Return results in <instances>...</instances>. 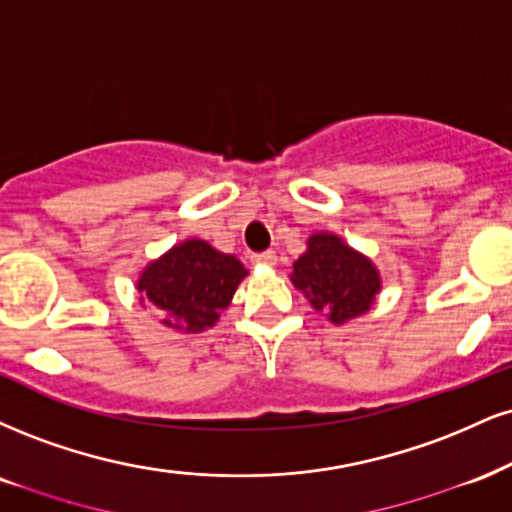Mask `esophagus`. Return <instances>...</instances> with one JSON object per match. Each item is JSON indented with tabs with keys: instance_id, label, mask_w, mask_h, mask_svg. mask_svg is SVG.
Listing matches in <instances>:
<instances>
[{
	"instance_id": "esophagus-1",
	"label": "esophagus",
	"mask_w": 512,
	"mask_h": 512,
	"mask_svg": "<svg viewBox=\"0 0 512 512\" xmlns=\"http://www.w3.org/2000/svg\"><path fill=\"white\" fill-rule=\"evenodd\" d=\"M250 260L255 262L257 267H274V264H276V252H272V250L257 252V255H252Z\"/></svg>"
}]
</instances>
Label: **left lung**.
I'll use <instances>...</instances> for the list:
<instances>
[{
	"label": "left lung",
	"mask_w": 512,
	"mask_h": 512,
	"mask_svg": "<svg viewBox=\"0 0 512 512\" xmlns=\"http://www.w3.org/2000/svg\"><path fill=\"white\" fill-rule=\"evenodd\" d=\"M291 281L334 324L365 315L381 288L374 264L331 233H315L307 240Z\"/></svg>",
	"instance_id": "obj_1"
}]
</instances>
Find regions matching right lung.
Here are the masks:
<instances>
[{
	"label": "right lung",
	"mask_w": 512,
	"mask_h": 512,
	"mask_svg": "<svg viewBox=\"0 0 512 512\" xmlns=\"http://www.w3.org/2000/svg\"><path fill=\"white\" fill-rule=\"evenodd\" d=\"M245 274L248 269L233 255L214 250L205 240H186L145 269L138 291L166 315V326L202 331L229 307Z\"/></svg>",
	"instance_id": "add662e5"
}]
</instances>
